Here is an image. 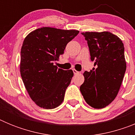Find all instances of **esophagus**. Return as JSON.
Wrapping results in <instances>:
<instances>
[{
  "label": "esophagus",
  "mask_w": 135,
  "mask_h": 135,
  "mask_svg": "<svg viewBox=\"0 0 135 135\" xmlns=\"http://www.w3.org/2000/svg\"><path fill=\"white\" fill-rule=\"evenodd\" d=\"M72 71H73V72H74V74H77L79 73V72H78L77 70H75V69H73V70H72Z\"/></svg>",
  "instance_id": "1"
}]
</instances>
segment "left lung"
Returning <instances> with one entry per match:
<instances>
[{
  "instance_id": "8db88e82",
  "label": "left lung",
  "mask_w": 135,
  "mask_h": 135,
  "mask_svg": "<svg viewBox=\"0 0 135 135\" xmlns=\"http://www.w3.org/2000/svg\"><path fill=\"white\" fill-rule=\"evenodd\" d=\"M87 41L93 70L85 71L80 90L92 108H103L117 96L126 69L124 47L117 36L109 32H82Z\"/></svg>"
}]
</instances>
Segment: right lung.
Returning <instances> with one entry per match:
<instances>
[{
    "label": "right lung",
    "mask_w": 135,
    "mask_h": 135,
    "mask_svg": "<svg viewBox=\"0 0 135 135\" xmlns=\"http://www.w3.org/2000/svg\"><path fill=\"white\" fill-rule=\"evenodd\" d=\"M78 33V30L43 27L30 32L23 40L21 78L30 98L40 108L54 109L64 101L74 73L71 70L58 68L54 62Z\"/></svg>",
    "instance_id": "add662e5"
}]
</instances>
